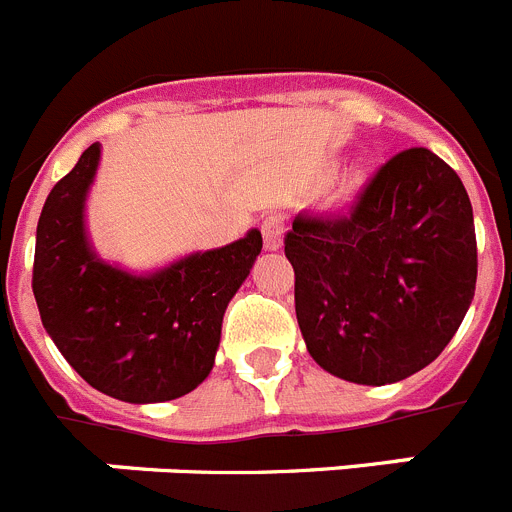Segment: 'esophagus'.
Instances as JSON below:
<instances>
[{
    "label": "esophagus",
    "mask_w": 512,
    "mask_h": 512,
    "mask_svg": "<svg viewBox=\"0 0 512 512\" xmlns=\"http://www.w3.org/2000/svg\"><path fill=\"white\" fill-rule=\"evenodd\" d=\"M284 230H287V223H284V215H279V212H271L261 220V235H264L266 251H277L282 246Z\"/></svg>",
    "instance_id": "34e87169"
}]
</instances>
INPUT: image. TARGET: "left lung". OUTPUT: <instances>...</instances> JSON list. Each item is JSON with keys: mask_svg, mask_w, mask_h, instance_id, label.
Instances as JSON below:
<instances>
[{"mask_svg": "<svg viewBox=\"0 0 512 512\" xmlns=\"http://www.w3.org/2000/svg\"><path fill=\"white\" fill-rule=\"evenodd\" d=\"M284 253L312 359L333 377L374 387L431 364L477 284L472 202L428 148L379 166L341 215H297Z\"/></svg>", "mask_w": 512, "mask_h": 512, "instance_id": "obj_1", "label": "left lung"}]
</instances>
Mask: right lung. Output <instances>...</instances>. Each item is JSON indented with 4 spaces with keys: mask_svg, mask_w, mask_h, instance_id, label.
<instances>
[{
    "mask_svg": "<svg viewBox=\"0 0 512 512\" xmlns=\"http://www.w3.org/2000/svg\"><path fill=\"white\" fill-rule=\"evenodd\" d=\"M99 143L51 189L38 220L33 295L48 336L94 390L122 402L192 392L215 364L228 302L261 253V233L138 277L102 261L84 228Z\"/></svg>",
    "mask_w": 512,
    "mask_h": 512,
    "instance_id": "1",
    "label": "right lung"
}]
</instances>
